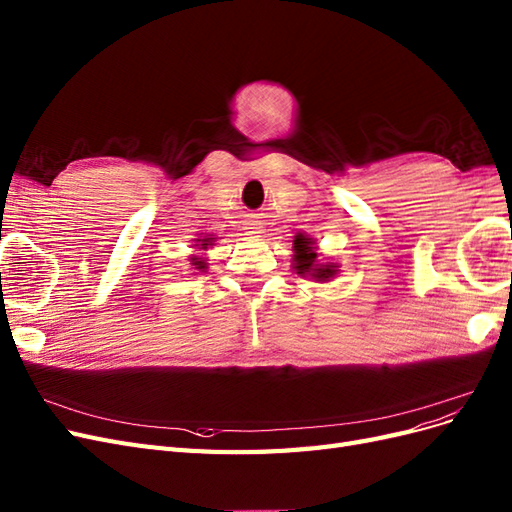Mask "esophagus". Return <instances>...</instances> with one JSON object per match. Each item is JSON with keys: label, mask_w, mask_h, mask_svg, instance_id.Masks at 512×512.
I'll return each instance as SVG.
<instances>
[{"label": "esophagus", "mask_w": 512, "mask_h": 512, "mask_svg": "<svg viewBox=\"0 0 512 512\" xmlns=\"http://www.w3.org/2000/svg\"><path fill=\"white\" fill-rule=\"evenodd\" d=\"M245 230H250L252 235H260V228H258V224H247V226H245Z\"/></svg>", "instance_id": "obj_1"}]
</instances>
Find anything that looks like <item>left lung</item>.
I'll return each instance as SVG.
<instances>
[{"instance_id": "1", "label": "left lung", "mask_w": 512, "mask_h": 512, "mask_svg": "<svg viewBox=\"0 0 512 512\" xmlns=\"http://www.w3.org/2000/svg\"><path fill=\"white\" fill-rule=\"evenodd\" d=\"M294 269L299 275H312L316 280H329L337 273L335 265H318L312 239L303 235L294 239Z\"/></svg>"}]
</instances>
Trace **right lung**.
Wrapping results in <instances>:
<instances>
[{
    "label": "right lung",
    "mask_w": 512,
    "mask_h": 512,
    "mask_svg": "<svg viewBox=\"0 0 512 512\" xmlns=\"http://www.w3.org/2000/svg\"><path fill=\"white\" fill-rule=\"evenodd\" d=\"M198 241H203V250H205L211 239H198ZM192 265H196V269H205V260L203 258H192Z\"/></svg>",
    "instance_id": "1"
}]
</instances>
